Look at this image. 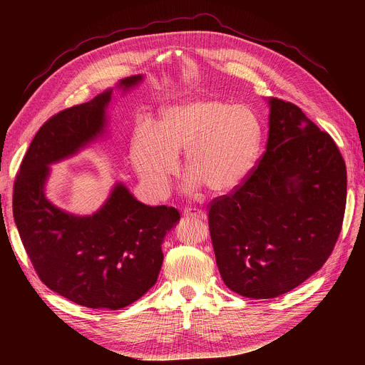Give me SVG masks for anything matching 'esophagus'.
<instances>
[{
  "label": "esophagus",
  "mask_w": 365,
  "mask_h": 365,
  "mask_svg": "<svg viewBox=\"0 0 365 365\" xmlns=\"http://www.w3.org/2000/svg\"><path fill=\"white\" fill-rule=\"evenodd\" d=\"M183 215H185L186 218H202V220L206 218V214H205L203 211H200V210H192V207H187V210H185V211H183Z\"/></svg>",
  "instance_id": "34e87169"
}]
</instances>
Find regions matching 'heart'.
I'll return each instance as SVG.
<instances>
[{"label": "heart", "instance_id": "heart-1", "mask_svg": "<svg viewBox=\"0 0 365 365\" xmlns=\"http://www.w3.org/2000/svg\"><path fill=\"white\" fill-rule=\"evenodd\" d=\"M263 130L245 106L215 96H199L160 113L158 128L135 127L131 159L145 185L163 193L176 173V155L185 153L189 185L228 193L250 176L262 148Z\"/></svg>", "mask_w": 365, "mask_h": 365}]
</instances>
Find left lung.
I'll return each mask as SVG.
<instances>
[{"instance_id": "left-lung-1", "label": "left lung", "mask_w": 365, "mask_h": 365, "mask_svg": "<svg viewBox=\"0 0 365 365\" xmlns=\"http://www.w3.org/2000/svg\"><path fill=\"white\" fill-rule=\"evenodd\" d=\"M266 101L264 155L235 192L214 199L210 210L221 277L251 299L287 293L324 266L346 202V168L331 135L294 103Z\"/></svg>"}]
</instances>
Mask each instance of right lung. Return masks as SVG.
Returning a JSON list of instances; mask_svg holds the SVG:
<instances>
[{"label":"right lung","mask_w":365,"mask_h":365,"mask_svg":"<svg viewBox=\"0 0 365 365\" xmlns=\"http://www.w3.org/2000/svg\"><path fill=\"white\" fill-rule=\"evenodd\" d=\"M143 79V75L124 78L89 102L46 121L14 182V221L40 280L91 309L125 307L154 286L163 264L162 244L180 214L175 207L140 202L117 182L98 211L75 215L47 199L46 183L51 165L107 135L114 91L124 95Z\"/></svg>","instance_id":"1"}]
</instances>
